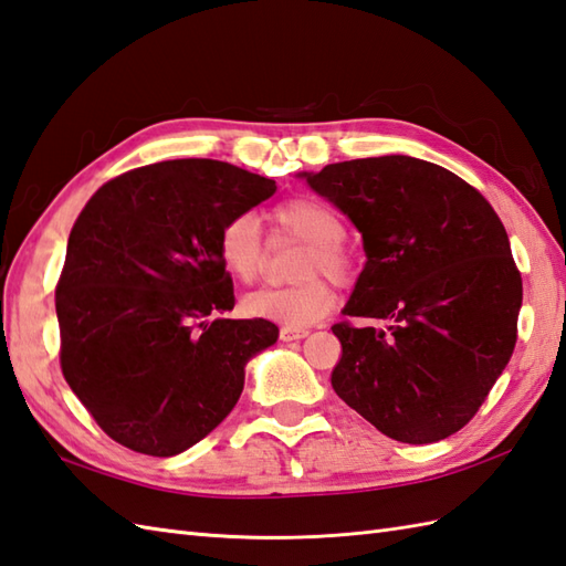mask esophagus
Returning <instances> with one entry per match:
<instances>
[{"label": "esophagus", "mask_w": 566, "mask_h": 566, "mask_svg": "<svg viewBox=\"0 0 566 566\" xmlns=\"http://www.w3.org/2000/svg\"><path fill=\"white\" fill-rule=\"evenodd\" d=\"M307 334V329H297V326H281V342H297V338H305Z\"/></svg>", "instance_id": "34e87169"}]
</instances>
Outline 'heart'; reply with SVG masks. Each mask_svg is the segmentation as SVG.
Segmentation results:
<instances>
[{"label":"heart","instance_id":"1","mask_svg":"<svg viewBox=\"0 0 566 566\" xmlns=\"http://www.w3.org/2000/svg\"><path fill=\"white\" fill-rule=\"evenodd\" d=\"M273 222L281 232L305 242L297 263V275L305 281L287 287H263L244 300L249 315L285 326H310L326 317L334 307L329 283L315 273H326L334 281H348L354 273V254L344 244V220L319 198H291L273 210ZM218 254L232 279L251 283L263 266L261 222L251 212H237L222 224Z\"/></svg>","mask_w":566,"mask_h":566}]
</instances>
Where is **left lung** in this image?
<instances>
[{
	"instance_id": "obj_1",
	"label": "left lung",
	"mask_w": 566,
	"mask_h": 566,
	"mask_svg": "<svg viewBox=\"0 0 566 566\" xmlns=\"http://www.w3.org/2000/svg\"><path fill=\"white\" fill-rule=\"evenodd\" d=\"M300 177L350 218L368 256L348 319L332 326L342 342L334 392L395 441L453 436L516 346L523 281L504 224L476 188L417 157L350 159Z\"/></svg>"
}]
</instances>
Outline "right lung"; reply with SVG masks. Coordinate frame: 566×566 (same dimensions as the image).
Returning <instances> with one entry per match:
<instances>
[{"label":"right lung","mask_w":566,"mask_h":566,"mask_svg":"<svg viewBox=\"0 0 566 566\" xmlns=\"http://www.w3.org/2000/svg\"><path fill=\"white\" fill-rule=\"evenodd\" d=\"M273 193L228 161L171 159L106 181L80 212L55 287L60 366L116 443L179 455L234 409L279 326L224 319L234 287L218 237Z\"/></svg>","instance_id":"1"}]
</instances>
